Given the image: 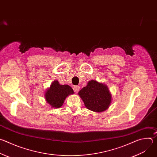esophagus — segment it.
Returning a JSON list of instances; mask_svg holds the SVG:
<instances>
[{
  "instance_id": "esophagus-1",
  "label": "esophagus",
  "mask_w": 157,
  "mask_h": 157,
  "mask_svg": "<svg viewBox=\"0 0 157 157\" xmlns=\"http://www.w3.org/2000/svg\"><path fill=\"white\" fill-rule=\"evenodd\" d=\"M79 86H75L74 87H73V89H74V91L76 93H77L78 91H79Z\"/></svg>"
}]
</instances>
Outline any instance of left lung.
Here are the masks:
<instances>
[{
	"mask_svg": "<svg viewBox=\"0 0 157 157\" xmlns=\"http://www.w3.org/2000/svg\"><path fill=\"white\" fill-rule=\"evenodd\" d=\"M78 95L86 107L95 113L106 110L112 102L111 93L107 85L96 80L88 81L86 86L79 91Z\"/></svg>",
	"mask_w": 157,
	"mask_h": 157,
	"instance_id": "left-lung-1",
	"label": "left lung"
}]
</instances>
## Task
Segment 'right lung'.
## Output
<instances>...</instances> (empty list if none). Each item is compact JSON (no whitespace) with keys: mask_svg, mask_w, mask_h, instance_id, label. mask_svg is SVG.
I'll return each instance as SVG.
<instances>
[{"mask_svg":"<svg viewBox=\"0 0 157 157\" xmlns=\"http://www.w3.org/2000/svg\"><path fill=\"white\" fill-rule=\"evenodd\" d=\"M72 87L67 84H60L57 80L52 82L50 87L47 89L44 93V99L53 108L61 107L66 98L74 94Z\"/></svg>","mask_w":157,"mask_h":157,"instance_id":"obj_1","label":"right lung"}]
</instances>
